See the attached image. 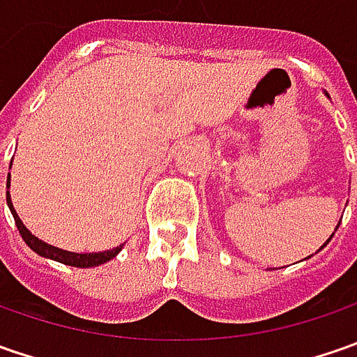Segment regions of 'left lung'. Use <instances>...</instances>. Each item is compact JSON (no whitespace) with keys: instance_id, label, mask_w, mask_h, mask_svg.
Instances as JSON below:
<instances>
[{"instance_id":"left-lung-1","label":"left lung","mask_w":357,"mask_h":357,"mask_svg":"<svg viewBox=\"0 0 357 357\" xmlns=\"http://www.w3.org/2000/svg\"><path fill=\"white\" fill-rule=\"evenodd\" d=\"M326 95H328V93H326ZM336 230H337V228H336ZM332 236H334V234H332ZM332 236H330V238L326 240V244H328V242H330V240H332ZM326 244H324V246H326ZM324 246H322V248H324ZM322 248H320V250H322Z\"/></svg>"}]
</instances>
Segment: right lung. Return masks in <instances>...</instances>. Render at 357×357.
<instances>
[{
  "mask_svg": "<svg viewBox=\"0 0 357 357\" xmlns=\"http://www.w3.org/2000/svg\"><path fill=\"white\" fill-rule=\"evenodd\" d=\"M7 188H9V176H7ZM7 206H9V211L13 214V218H15V225L20 228V234L21 238L25 240V244L37 252L39 256H43V258H51V260H57V262H61V264H67V266H75V268H93V266H99V264H105V262H109L111 258H115L119 252H121V248H123V244L117 246V248H113V250H105V252H89V254H79V252H67V250H61V248H57V246H51L47 242H43V240H39L37 236H33L27 227L21 222V218L15 213V208H13V204H11V197H9V190H7Z\"/></svg>",
  "mask_w": 357,
  "mask_h": 357,
  "instance_id": "obj_1",
  "label": "right lung"
}]
</instances>
